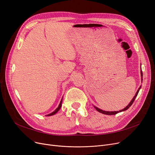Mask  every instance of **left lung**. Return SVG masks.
<instances>
[{
    "label": "left lung",
    "instance_id": "left-lung-1",
    "mask_svg": "<svg viewBox=\"0 0 155 155\" xmlns=\"http://www.w3.org/2000/svg\"><path fill=\"white\" fill-rule=\"evenodd\" d=\"M141 77H143L142 71H141ZM142 80H143V78H141V81H142ZM141 87V86H140V88H138V90H137V91L136 92L135 95L134 96V97L133 98V99L131 100V101L130 102V103L128 104V105H127V106H126L124 109H123V110H119V111H110V112H109V111L102 110V109H99V108H97V107H95V106H94V107H95V109L97 111H98V112H101V113H102V114H106V115H114V114H117V113H119V112H122V111L126 110H127L130 107H131V105L133 104V102L134 101V100H135V99H136V97H137V94H138V92H139V91H140V90Z\"/></svg>",
    "mask_w": 155,
    "mask_h": 155
}]
</instances>
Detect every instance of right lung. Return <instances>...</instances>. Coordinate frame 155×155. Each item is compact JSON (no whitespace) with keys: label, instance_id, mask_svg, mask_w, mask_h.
<instances>
[{"label":"right lung","instance_id":"right-lung-1","mask_svg":"<svg viewBox=\"0 0 155 155\" xmlns=\"http://www.w3.org/2000/svg\"><path fill=\"white\" fill-rule=\"evenodd\" d=\"M61 103H62V99H61V101H60V104H59V105H58V108H56V109H55V110H54V111H53L52 113L50 114H48V115H47V116H53V115L55 114H56L57 112H58V111L60 109V108H61Z\"/></svg>","mask_w":155,"mask_h":155}]
</instances>
